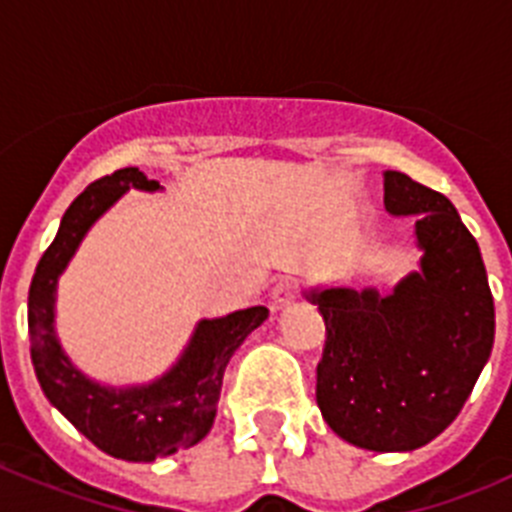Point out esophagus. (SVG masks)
Returning a JSON list of instances; mask_svg holds the SVG:
<instances>
[{
	"label": "esophagus",
	"mask_w": 512,
	"mask_h": 512,
	"mask_svg": "<svg viewBox=\"0 0 512 512\" xmlns=\"http://www.w3.org/2000/svg\"><path fill=\"white\" fill-rule=\"evenodd\" d=\"M297 297V282L295 279H282V282L274 287V292H271V307L274 310H284V307H289L292 302H295Z\"/></svg>",
	"instance_id": "esophagus-1"
}]
</instances>
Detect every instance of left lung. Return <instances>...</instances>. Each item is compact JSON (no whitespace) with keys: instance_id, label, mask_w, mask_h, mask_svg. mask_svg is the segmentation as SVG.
I'll return each mask as SVG.
<instances>
[{"instance_id":"8db88e82","label":"left lung","mask_w":512,"mask_h":512,"mask_svg":"<svg viewBox=\"0 0 512 512\" xmlns=\"http://www.w3.org/2000/svg\"><path fill=\"white\" fill-rule=\"evenodd\" d=\"M384 207L415 217L420 271L390 295L374 287L310 289L325 320L318 408L343 441L413 451L461 413L495 343L482 253L441 192L384 171Z\"/></svg>"}]
</instances>
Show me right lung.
Wrapping results in <instances>:
<instances>
[{"instance_id": "obj_1", "label": "right lung", "mask_w": 512, "mask_h": 512, "mask_svg": "<svg viewBox=\"0 0 512 512\" xmlns=\"http://www.w3.org/2000/svg\"><path fill=\"white\" fill-rule=\"evenodd\" d=\"M130 187L156 192L161 184L130 166L97 179L71 202L35 269L27 295V328L35 374L53 408L104 454L125 461H156L189 449L210 433L225 366L248 333L269 318V310L259 305L225 318L200 320L179 361L148 384L107 387L79 372L56 336L58 277L87 230Z\"/></svg>"}]
</instances>
